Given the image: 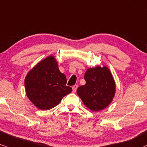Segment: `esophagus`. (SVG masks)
I'll return each instance as SVG.
<instances>
[{"mask_svg":"<svg viewBox=\"0 0 147 147\" xmlns=\"http://www.w3.org/2000/svg\"><path fill=\"white\" fill-rule=\"evenodd\" d=\"M77 85H74L73 86H72V91H73V92L74 93H75V92H76V91H77Z\"/></svg>","mask_w":147,"mask_h":147,"instance_id":"1","label":"esophagus"}]
</instances>
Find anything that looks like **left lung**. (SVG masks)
I'll return each instance as SVG.
<instances>
[{
  "instance_id": "left-lung-1",
  "label": "left lung",
  "mask_w": 147,
  "mask_h": 147,
  "mask_svg": "<svg viewBox=\"0 0 147 147\" xmlns=\"http://www.w3.org/2000/svg\"><path fill=\"white\" fill-rule=\"evenodd\" d=\"M84 80L86 84L77 90V95L84 104L93 112L107 107L116 92L115 82L108 67H90L85 72Z\"/></svg>"
}]
</instances>
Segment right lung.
Masks as SVG:
<instances>
[{
	"instance_id": "right-lung-1",
	"label": "right lung",
	"mask_w": 147,
	"mask_h": 147,
	"mask_svg": "<svg viewBox=\"0 0 147 147\" xmlns=\"http://www.w3.org/2000/svg\"><path fill=\"white\" fill-rule=\"evenodd\" d=\"M66 82L65 75L59 70L54 56H49L27 74L25 78L26 96L39 109H50L72 92V88L66 86Z\"/></svg>"
}]
</instances>
